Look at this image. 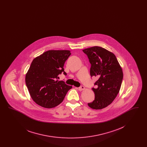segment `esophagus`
Listing matches in <instances>:
<instances>
[{
	"label": "esophagus",
	"instance_id": "1",
	"mask_svg": "<svg viewBox=\"0 0 147 147\" xmlns=\"http://www.w3.org/2000/svg\"><path fill=\"white\" fill-rule=\"evenodd\" d=\"M77 89L79 90V91H82V90H83L84 89H85V88H84V86H80V87H79V88H77Z\"/></svg>",
	"mask_w": 147,
	"mask_h": 147
}]
</instances>
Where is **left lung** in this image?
<instances>
[{"instance_id":"8db88e82","label":"left lung","mask_w":147,"mask_h":147,"mask_svg":"<svg viewBox=\"0 0 147 147\" xmlns=\"http://www.w3.org/2000/svg\"><path fill=\"white\" fill-rule=\"evenodd\" d=\"M91 64V77L98 78L92 88L95 99L88 106L100 110L110 105L117 96L123 79L122 69L115 55L102 47L94 46L83 50Z\"/></svg>"}]
</instances>
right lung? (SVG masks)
<instances>
[{
    "label": "right lung",
    "mask_w": 147,
    "mask_h": 147,
    "mask_svg": "<svg viewBox=\"0 0 147 147\" xmlns=\"http://www.w3.org/2000/svg\"><path fill=\"white\" fill-rule=\"evenodd\" d=\"M71 55L68 50H49L32 61L26 74L25 82L35 102L45 108H53L63 101L72 86L58 81L65 62Z\"/></svg>",
    "instance_id": "right-lung-1"
}]
</instances>
